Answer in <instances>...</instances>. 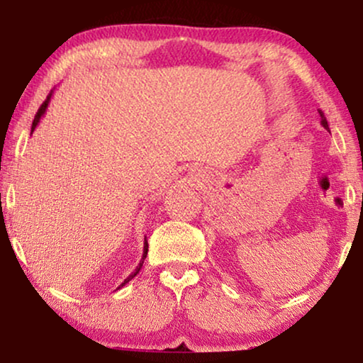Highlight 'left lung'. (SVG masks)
Here are the masks:
<instances>
[{"mask_svg":"<svg viewBox=\"0 0 363 363\" xmlns=\"http://www.w3.org/2000/svg\"><path fill=\"white\" fill-rule=\"evenodd\" d=\"M319 116H320V123H322V127H324L325 130H329V123H327V118L324 117V112L319 111ZM329 132H330V130H329Z\"/></svg>","mask_w":363,"mask_h":363,"instance_id":"left-lung-1","label":"left lung"}]
</instances>
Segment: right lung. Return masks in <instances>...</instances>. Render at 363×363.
Masks as SVG:
<instances>
[{"label": "right lung", "instance_id": "1", "mask_svg": "<svg viewBox=\"0 0 363 363\" xmlns=\"http://www.w3.org/2000/svg\"><path fill=\"white\" fill-rule=\"evenodd\" d=\"M51 96H52V91H51V94H49V96H48V99H46V101H44V102H43V106H41V107H39V111H38V113H36V117H34V121H33L31 133L34 132V128H36V127H38V123H39V122H41V117L44 116V113H46V108H48V106H49V101H51ZM147 252H148V242H147V238H145V241H143V255H142V259H140V262H138L137 269H135V271H133V272H132V274H130V276H128V277H127V279H125V281H123V282H122V284L117 287V289H121V287H123V286H125L128 281H132V279H133V277H135V276L138 274V271H140V269H142V266H143V261H145V257H147Z\"/></svg>", "mask_w": 363, "mask_h": 363}]
</instances>
